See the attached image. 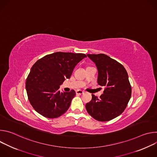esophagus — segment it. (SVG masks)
<instances>
[{
	"label": "esophagus",
	"mask_w": 157,
	"mask_h": 157,
	"mask_svg": "<svg viewBox=\"0 0 157 157\" xmlns=\"http://www.w3.org/2000/svg\"><path fill=\"white\" fill-rule=\"evenodd\" d=\"M76 94H83L84 93V91H82V90H78V91H76Z\"/></svg>",
	"instance_id": "34e87169"
}]
</instances>
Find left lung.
Instances as JSON below:
<instances>
[{"instance_id": "1", "label": "left lung", "mask_w": 157, "mask_h": 157, "mask_svg": "<svg viewBox=\"0 0 157 157\" xmlns=\"http://www.w3.org/2000/svg\"><path fill=\"white\" fill-rule=\"evenodd\" d=\"M98 70V83L105 86L100 98L92 94L86 104L87 113L98 121L105 122L120 116L130 99L132 88L125 68L105 54H88Z\"/></svg>"}]
</instances>
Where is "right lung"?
<instances>
[{
    "label": "right lung",
    "mask_w": 157,
    "mask_h": 157,
    "mask_svg": "<svg viewBox=\"0 0 157 157\" xmlns=\"http://www.w3.org/2000/svg\"><path fill=\"white\" fill-rule=\"evenodd\" d=\"M86 57L83 53L56 52L33 65L25 87L29 100L38 113L54 119L66 113L76 92L60 93L59 86L71 77L75 67Z\"/></svg>",
    "instance_id": "right-lung-1"
}]
</instances>
